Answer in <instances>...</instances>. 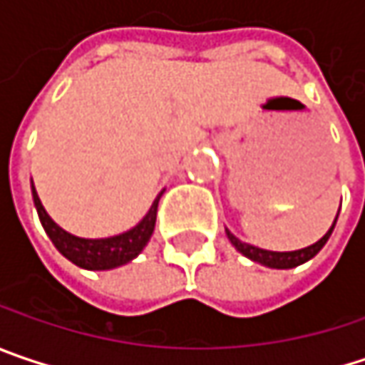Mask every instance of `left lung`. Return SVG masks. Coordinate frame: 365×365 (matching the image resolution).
I'll return each mask as SVG.
<instances>
[{
  "mask_svg": "<svg viewBox=\"0 0 365 365\" xmlns=\"http://www.w3.org/2000/svg\"><path fill=\"white\" fill-rule=\"evenodd\" d=\"M336 218H339V214H336ZM334 224L336 220L332 222V226H330V230L326 232L324 237L318 241V243H314V245H309V247L299 249V251H266V249H257L253 247V245H247V243H241L230 230H226V235H228V239H230V243L235 245V247L239 249L243 255H247L249 259H253V262H259V264H264V266H268V268H295V266H299L303 262H307V259H312L320 249L324 247L326 241H328V237L332 235V228H334Z\"/></svg>",
  "mask_w": 365,
  "mask_h": 365,
  "instance_id": "obj_1",
  "label": "left lung"
}]
</instances>
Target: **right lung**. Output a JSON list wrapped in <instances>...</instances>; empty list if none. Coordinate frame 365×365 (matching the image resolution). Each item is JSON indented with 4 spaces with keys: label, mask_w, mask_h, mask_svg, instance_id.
<instances>
[{
    "label": "right lung",
    "mask_w": 365,
    "mask_h": 365,
    "mask_svg": "<svg viewBox=\"0 0 365 365\" xmlns=\"http://www.w3.org/2000/svg\"><path fill=\"white\" fill-rule=\"evenodd\" d=\"M162 193L155 197L153 205L149 207L147 216L139 222L135 228H130L128 232H122L118 237H110V239H78L70 232L62 230L56 222L51 220L45 212V207L41 205V199L33 187V199H35V207L39 214L41 224L45 228V232L49 235L51 243L58 247V251L68 257L70 262H74L81 268L87 270H110L122 266L130 259H135L147 241L153 235L155 228V216H158V203H160Z\"/></svg>",
    "instance_id": "right-lung-1"
}]
</instances>
